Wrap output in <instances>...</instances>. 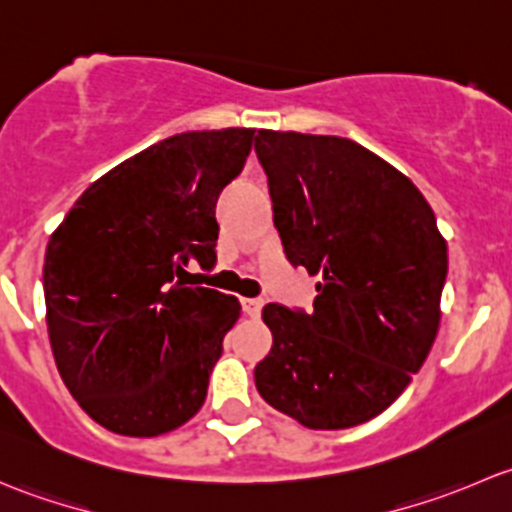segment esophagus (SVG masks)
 Returning a JSON list of instances; mask_svg holds the SVG:
<instances>
[{"mask_svg":"<svg viewBox=\"0 0 512 512\" xmlns=\"http://www.w3.org/2000/svg\"><path fill=\"white\" fill-rule=\"evenodd\" d=\"M262 307H265V299H260V297L242 299V312H245L247 317H260Z\"/></svg>","mask_w":512,"mask_h":512,"instance_id":"1","label":"esophagus"}]
</instances>
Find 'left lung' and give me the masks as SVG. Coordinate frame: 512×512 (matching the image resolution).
Segmentation results:
<instances>
[{"label":"left lung","mask_w":512,"mask_h":512,"mask_svg":"<svg viewBox=\"0 0 512 512\" xmlns=\"http://www.w3.org/2000/svg\"><path fill=\"white\" fill-rule=\"evenodd\" d=\"M287 260L317 275L309 312L267 304L272 349L255 386L307 428H352L389 409L426 361L441 319L446 240L404 173L339 136L260 131Z\"/></svg>","instance_id":"1"}]
</instances>
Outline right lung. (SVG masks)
I'll return each instance as SVG.
<instances>
[{
    "label": "right lung",
    "instance_id": "right-lung-1",
    "mask_svg": "<svg viewBox=\"0 0 512 512\" xmlns=\"http://www.w3.org/2000/svg\"><path fill=\"white\" fill-rule=\"evenodd\" d=\"M252 141V128L165 138L89 185L51 235V352L71 396L108 431L160 436L203 406L240 302L188 287L185 267H215V203Z\"/></svg>",
    "mask_w": 512,
    "mask_h": 512
}]
</instances>
